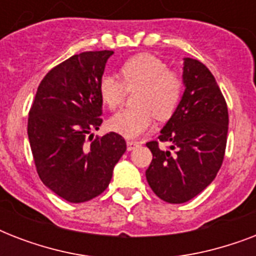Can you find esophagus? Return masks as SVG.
<instances>
[{
	"instance_id": "obj_1",
	"label": "esophagus",
	"mask_w": 256,
	"mask_h": 256,
	"mask_svg": "<svg viewBox=\"0 0 256 256\" xmlns=\"http://www.w3.org/2000/svg\"><path fill=\"white\" fill-rule=\"evenodd\" d=\"M138 144H140V142H136V140H128V142H126V144H128V152H130V150H132V148H136V146H138Z\"/></svg>"
}]
</instances>
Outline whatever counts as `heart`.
<instances>
[{"label":"heart","mask_w":256,"mask_h":256,"mask_svg":"<svg viewBox=\"0 0 256 256\" xmlns=\"http://www.w3.org/2000/svg\"><path fill=\"white\" fill-rule=\"evenodd\" d=\"M120 82L106 76L100 82V94L110 110L124 102V90H136L134 108L116 114L108 120V128L126 138H136L152 128V120H168L178 108L183 80L168 64L152 54H136L120 69Z\"/></svg>","instance_id":"b5f03b06"}]
</instances>
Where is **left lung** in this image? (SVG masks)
Listing matches in <instances>:
<instances>
[{"label":"left lung","mask_w":256,"mask_h":256,"mask_svg":"<svg viewBox=\"0 0 256 256\" xmlns=\"http://www.w3.org/2000/svg\"><path fill=\"white\" fill-rule=\"evenodd\" d=\"M186 90L160 140L146 144L152 160L146 170L152 190L162 200L184 203L200 194L222 166L228 132V110L211 72L202 62L184 58ZM160 142H170L168 150Z\"/></svg>","instance_id":"obj_1"}]
</instances>
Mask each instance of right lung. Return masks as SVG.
Returning a JSON list of instances; mask_svg holds the SVG:
<instances>
[{
  "label": "right lung",
  "mask_w": 256,
  "mask_h": 256,
  "mask_svg": "<svg viewBox=\"0 0 256 256\" xmlns=\"http://www.w3.org/2000/svg\"><path fill=\"white\" fill-rule=\"evenodd\" d=\"M114 52H85L50 70L41 81L28 120L34 164L45 186L72 203L108 188L126 152L124 136H87L102 124L100 82Z\"/></svg>",
  "instance_id": "obj_1"
}]
</instances>
